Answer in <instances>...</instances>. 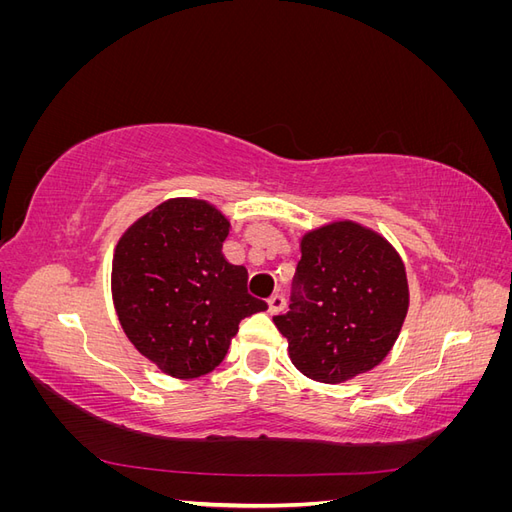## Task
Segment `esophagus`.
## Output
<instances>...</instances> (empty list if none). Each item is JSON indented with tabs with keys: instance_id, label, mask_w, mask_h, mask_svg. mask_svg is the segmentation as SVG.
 <instances>
[{
	"instance_id": "esophagus-1",
	"label": "esophagus",
	"mask_w": 512,
	"mask_h": 512,
	"mask_svg": "<svg viewBox=\"0 0 512 512\" xmlns=\"http://www.w3.org/2000/svg\"><path fill=\"white\" fill-rule=\"evenodd\" d=\"M269 303V314L271 316H275V314H280L282 309L286 307V301H284V297L282 294H273V297L267 301Z\"/></svg>"
}]
</instances>
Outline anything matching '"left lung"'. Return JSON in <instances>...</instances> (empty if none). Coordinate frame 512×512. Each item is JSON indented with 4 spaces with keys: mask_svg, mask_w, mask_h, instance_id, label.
Here are the masks:
<instances>
[{
    "mask_svg": "<svg viewBox=\"0 0 512 512\" xmlns=\"http://www.w3.org/2000/svg\"><path fill=\"white\" fill-rule=\"evenodd\" d=\"M410 305L404 260L376 230L339 220L301 237L290 309L273 322L303 376L339 384L395 346Z\"/></svg>",
    "mask_w": 512,
    "mask_h": 512,
    "instance_id": "obj_1",
    "label": "left lung"
}]
</instances>
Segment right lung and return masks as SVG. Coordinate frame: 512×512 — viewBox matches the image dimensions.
<instances>
[{
  "label": "right lung",
  "instance_id": "right-lung-1",
  "mask_svg": "<svg viewBox=\"0 0 512 512\" xmlns=\"http://www.w3.org/2000/svg\"><path fill=\"white\" fill-rule=\"evenodd\" d=\"M230 222L207 200L170 198L123 232L111 290L123 333L166 376L192 380L218 367L239 322L265 312L247 271L222 254Z\"/></svg>",
  "mask_w": 512,
  "mask_h": 512
}]
</instances>
